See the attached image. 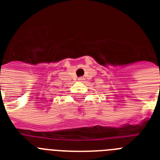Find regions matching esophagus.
Segmentation results:
<instances>
[{
	"label": "esophagus",
	"instance_id": "1",
	"mask_svg": "<svg viewBox=\"0 0 160 160\" xmlns=\"http://www.w3.org/2000/svg\"><path fill=\"white\" fill-rule=\"evenodd\" d=\"M78 80H80V81H82V80H85V78H84V77H80V78H79V79H78Z\"/></svg>",
	"mask_w": 160,
	"mask_h": 160
}]
</instances>
